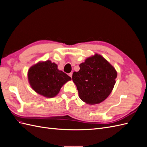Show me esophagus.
Masks as SVG:
<instances>
[{"mask_svg":"<svg viewBox=\"0 0 147 147\" xmlns=\"http://www.w3.org/2000/svg\"><path fill=\"white\" fill-rule=\"evenodd\" d=\"M69 76H70L71 78H72V72L70 73V74H69Z\"/></svg>","mask_w":147,"mask_h":147,"instance_id":"obj_1","label":"esophagus"}]
</instances>
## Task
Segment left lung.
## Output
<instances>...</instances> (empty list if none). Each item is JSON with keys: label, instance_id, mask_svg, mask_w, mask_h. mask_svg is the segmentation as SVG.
Masks as SVG:
<instances>
[{"label": "left lung", "instance_id": "obj_1", "mask_svg": "<svg viewBox=\"0 0 147 147\" xmlns=\"http://www.w3.org/2000/svg\"><path fill=\"white\" fill-rule=\"evenodd\" d=\"M74 72L72 80L77 86L80 98L86 104H99L113 90L117 72L101 55L95 54L80 64Z\"/></svg>", "mask_w": 147, "mask_h": 147}]
</instances>
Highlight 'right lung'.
Wrapping results in <instances>:
<instances>
[{
  "mask_svg": "<svg viewBox=\"0 0 147 147\" xmlns=\"http://www.w3.org/2000/svg\"><path fill=\"white\" fill-rule=\"evenodd\" d=\"M28 77L33 90L48 98L56 96L61 87L71 80L69 75L58 70L57 64L50 60L39 62L30 67Z\"/></svg>",
  "mask_w": 147,
  "mask_h": 147,
  "instance_id": "right-lung-1",
  "label": "right lung"
}]
</instances>
